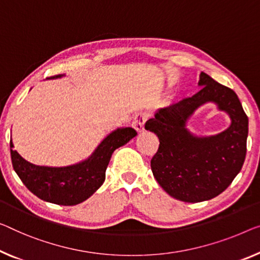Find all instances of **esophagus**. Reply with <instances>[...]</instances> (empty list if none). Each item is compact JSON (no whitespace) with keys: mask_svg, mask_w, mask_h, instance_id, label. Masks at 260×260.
Instances as JSON below:
<instances>
[{"mask_svg":"<svg viewBox=\"0 0 260 260\" xmlns=\"http://www.w3.org/2000/svg\"><path fill=\"white\" fill-rule=\"evenodd\" d=\"M148 117L149 115L147 114L146 112H140V113L135 114L132 126H133L138 132H143L145 131V123L147 121V119H148Z\"/></svg>","mask_w":260,"mask_h":260,"instance_id":"esophagus-1","label":"esophagus"}]
</instances>
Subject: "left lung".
Here are the masks:
<instances>
[{
  "mask_svg": "<svg viewBox=\"0 0 260 260\" xmlns=\"http://www.w3.org/2000/svg\"><path fill=\"white\" fill-rule=\"evenodd\" d=\"M201 90L172 106L161 108L145 128L157 135V152L150 167L157 183L174 199L196 203L218 196L241 172L246 155L249 119L234 90L202 72ZM214 101L232 118L226 131L210 138H195L185 129L197 107Z\"/></svg>",
  "mask_w": 260,
  "mask_h": 260,
  "instance_id": "obj_1",
  "label": "left lung"
}]
</instances>
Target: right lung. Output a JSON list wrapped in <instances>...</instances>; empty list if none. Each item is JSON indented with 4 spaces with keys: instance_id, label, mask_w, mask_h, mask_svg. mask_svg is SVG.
Returning <instances> with one entry per match:
<instances>
[{
    "instance_id": "obj_1",
    "label": "right lung",
    "mask_w": 260,
    "mask_h": 260,
    "mask_svg": "<svg viewBox=\"0 0 260 260\" xmlns=\"http://www.w3.org/2000/svg\"><path fill=\"white\" fill-rule=\"evenodd\" d=\"M57 77L60 75L49 78ZM135 135L137 132L131 127L114 131L100 143L88 160L64 168L30 164L13 149L14 145L10 141L11 162L19 179L38 199L59 205H76L84 202L102 187L112 154Z\"/></svg>"
}]
</instances>
